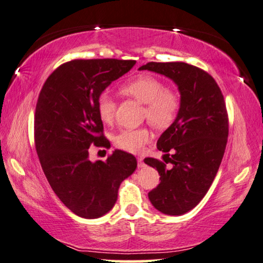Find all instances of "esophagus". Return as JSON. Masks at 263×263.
Wrapping results in <instances>:
<instances>
[{"mask_svg": "<svg viewBox=\"0 0 263 263\" xmlns=\"http://www.w3.org/2000/svg\"><path fill=\"white\" fill-rule=\"evenodd\" d=\"M137 163H138V167H139V168L144 167V161H143V158H142V157H138V158H137Z\"/></svg>", "mask_w": 263, "mask_h": 263, "instance_id": "34e87169", "label": "esophagus"}]
</instances>
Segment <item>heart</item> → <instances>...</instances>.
<instances>
[{
  "label": "heart",
  "mask_w": 263,
  "mask_h": 263,
  "mask_svg": "<svg viewBox=\"0 0 263 263\" xmlns=\"http://www.w3.org/2000/svg\"><path fill=\"white\" fill-rule=\"evenodd\" d=\"M121 93L131 96L145 105L144 116L147 121L160 130H165L175 123L181 109V98L177 91L167 89L163 81L149 73L133 77L120 88ZM117 103L107 93L96 100V112L102 123L112 124L116 117ZM150 131L146 127L126 128L114 137L118 147L128 153H139L149 142Z\"/></svg>",
  "instance_id": "obj_1"
}]
</instances>
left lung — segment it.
Masks as SVG:
<instances>
[{"mask_svg": "<svg viewBox=\"0 0 263 263\" xmlns=\"http://www.w3.org/2000/svg\"><path fill=\"white\" fill-rule=\"evenodd\" d=\"M139 70L169 77L181 95L175 123L157 140L172 168L156 158L144 160L161 176L160 184L149 192L151 204L168 216H181L205 197L223 160L229 135L224 96L210 73L187 63L150 62Z\"/></svg>", "mask_w": 263, "mask_h": 263, "instance_id": "8db88e82", "label": "left lung"}]
</instances>
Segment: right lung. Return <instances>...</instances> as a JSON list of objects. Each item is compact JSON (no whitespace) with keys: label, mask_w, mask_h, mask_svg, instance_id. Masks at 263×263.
Segmentation results:
<instances>
[{"label":"right lung","mask_w":263,"mask_h":263,"mask_svg":"<svg viewBox=\"0 0 263 263\" xmlns=\"http://www.w3.org/2000/svg\"><path fill=\"white\" fill-rule=\"evenodd\" d=\"M136 61L73 59L54 70L40 90L34 116V142L51 188L70 211L94 219L116 204L120 183L133 174L137 160L113 151L91 162L89 146L108 147L96 112L98 96L130 71Z\"/></svg>","instance_id":"right-lung-1"}]
</instances>
